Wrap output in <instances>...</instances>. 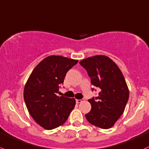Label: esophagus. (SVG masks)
<instances>
[{
  "mask_svg": "<svg viewBox=\"0 0 149 149\" xmlns=\"http://www.w3.org/2000/svg\"><path fill=\"white\" fill-rule=\"evenodd\" d=\"M85 101V100H84V99H77L76 100V102L77 103V104H79V103L82 102V101Z\"/></svg>",
  "mask_w": 149,
  "mask_h": 149,
  "instance_id": "34e87169",
  "label": "esophagus"
}]
</instances>
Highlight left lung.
Returning a JSON list of instances; mask_svg holds the SVG:
<instances>
[{"instance_id": "8db88e82", "label": "left lung", "mask_w": 149, "mask_h": 149, "mask_svg": "<svg viewBox=\"0 0 149 149\" xmlns=\"http://www.w3.org/2000/svg\"><path fill=\"white\" fill-rule=\"evenodd\" d=\"M79 64L88 72L91 84L100 89L98 96L88 100L92 108L85 117L95 126L111 128L123 114L129 98L124 76L117 64L106 56L89 57Z\"/></svg>"}]
</instances>
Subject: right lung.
Returning a JSON list of instances; mask_svg holds the SVG:
<instances>
[{
  "instance_id": "1",
  "label": "right lung",
  "mask_w": 149,
  "mask_h": 149,
  "mask_svg": "<svg viewBox=\"0 0 149 149\" xmlns=\"http://www.w3.org/2000/svg\"><path fill=\"white\" fill-rule=\"evenodd\" d=\"M77 62L61 56L46 57L34 69L25 85L24 99L28 111L45 129L64 124L74 108V98L57 93L67 72Z\"/></svg>"
}]
</instances>
